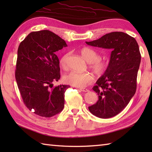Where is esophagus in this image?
Listing matches in <instances>:
<instances>
[{
    "instance_id": "1",
    "label": "esophagus",
    "mask_w": 152,
    "mask_h": 152,
    "mask_svg": "<svg viewBox=\"0 0 152 152\" xmlns=\"http://www.w3.org/2000/svg\"><path fill=\"white\" fill-rule=\"evenodd\" d=\"M78 88L80 90V91H83V92H88V91H89V89H86V88Z\"/></svg>"
}]
</instances>
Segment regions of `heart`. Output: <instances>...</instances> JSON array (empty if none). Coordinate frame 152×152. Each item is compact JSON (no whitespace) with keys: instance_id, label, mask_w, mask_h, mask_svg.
Instances as JSON below:
<instances>
[{"instance_id":"b5f03b06","label":"heart","mask_w":152,"mask_h":152,"mask_svg":"<svg viewBox=\"0 0 152 152\" xmlns=\"http://www.w3.org/2000/svg\"><path fill=\"white\" fill-rule=\"evenodd\" d=\"M82 56L87 62L90 63V68L96 75L101 76L108 67L109 62L107 60L100 59L101 56L97 51L89 48H84L80 51ZM69 53H66L60 58L59 64L63 69H66L67 59ZM64 81L68 84L77 88H84L90 84L93 80V76L89 72H78L72 71L64 76Z\"/></svg>"}]
</instances>
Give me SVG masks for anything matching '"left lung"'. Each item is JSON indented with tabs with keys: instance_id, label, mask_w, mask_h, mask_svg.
Listing matches in <instances>:
<instances>
[{
	"instance_id": "1",
	"label": "left lung",
	"mask_w": 152,
	"mask_h": 152,
	"mask_svg": "<svg viewBox=\"0 0 152 152\" xmlns=\"http://www.w3.org/2000/svg\"><path fill=\"white\" fill-rule=\"evenodd\" d=\"M86 42L112 50L108 69L93 88L99 100L88 108L98 118L114 117L127 106L136 92L141 61L138 44L133 37L123 32H112Z\"/></svg>"
}]
</instances>
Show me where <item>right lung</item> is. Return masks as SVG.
<instances>
[{
    "instance_id": "add662e5",
    "label": "right lung",
    "mask_w": 152,
    "mask_h": 152,
    "mask_svg": "<svg viewBox=\"0 0 152 152\" xmlns=\"http://www.w3.org/2000/svg\"><path fill=\"white\" fill-rule=\"evenodd\" d=\"M66 46L48 30L32 32L19 46L15 75L19 92L28 110L42 117H52L64 108L69 86L53 88L52 83L61 76L56 52Z\"/></svg>"
}]
</instances>
